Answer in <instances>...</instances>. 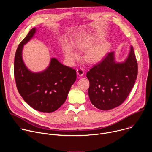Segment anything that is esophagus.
I'll use <instances>...</instances> for the list:
<instances>
[{"label": "esophagus", "mask_w": 152, "mask_h": 152, "mask_svg": "<svg viewBox=\"0 0 152 152\" xmlns=\"http://www.w3.org/2000/svg\"><path fill=\"white\" fill-rule=\"evenodd\" d=\"M77 73L79 76H82L84 73L83 69L82 68H79L78 69H77Z\"/></svg>", "instance_id": "34e87169"}]
</instances>
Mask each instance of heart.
<instances>
[{"label":"heart","mask_w":152,"mask_h":152,"mask_svg":"<svg viewBox=\"0 0 152 152\" xmlns=\"http://www.w3.org/2000/svg\"><path fill=\"white\" fill-rule=\"evenodd\" d=\"M103 39V37L99 34L82 35L75 41L74 46L80 50H85L89 48L85 55V59L91 63L97 62L105 56L109 49V44L106 41L94 45ZM64 51L66 57L72 61H74L79 58L77 52L70 44L66 45Z\"/></svg>","instance_id":"1"}]
</instances>
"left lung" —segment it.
Returning <instances> with one entry per match:
<instances>
[{
  "label": "left lung",
  "instance_id": "8db88e82",
  "mask_svg": "<svg viewBox=\"0 0 152 152\" xmlns=\"http://www.w3.org/2000/svg\"><path fill=\"white\" fill-rule=\"evenodd\" d=\"M137 74L138 64L132 46L123 62L115 61V52H110L86 73L91 103L103 111L118 106L132 89Z\"/></svg>",
  "mask_w": 152,
  "mask_h": 152
}]
</instances>
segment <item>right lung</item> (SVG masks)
Masks as SVG:
<instances>
[{"label": "right lung", "mask_w": 152, "mask_h": 152, "mask_svg": "<svg viewBox=\"0 0 152 152\" xmlns=\"http://www.w3.org/2000/svg\"><path fill=\"white\" fill-rule=\"evenodd\" d=\"M37 30L32 28L18 46L14 59V77L18 93L23 100L34 110L50 113L57 110L66 100L76 79V72L55 58H51L45 70L33 72L29 70L23 61L22 51Z\"/></svg>", "instance_id": "right-lung-1"}]
</instances>
